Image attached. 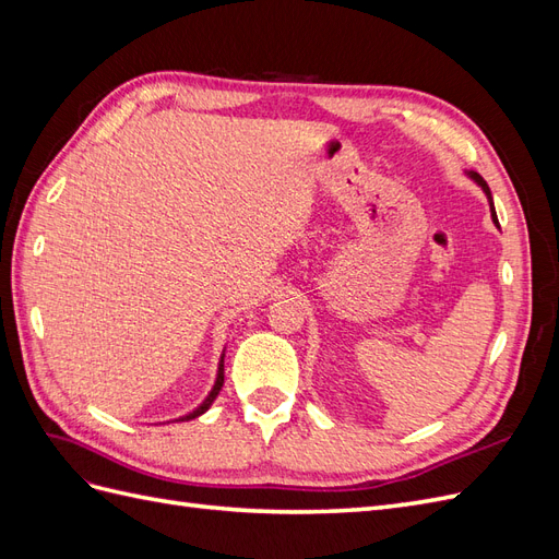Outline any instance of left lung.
Wrapping results in <instances>:
<instances>
[{
  "label": "left lung",
  "mask_w": 559,
  "mask_h": 559,
  "mask_svg": "<svg viewBox=\"0 0 559 559\" xmlns=\"http://www.w3.org/2000/svg\"><path fill=\"white\" fill-rule=\"evenodd\" d=\"M473 179H476V181L483 186V191H485V193H487V198H489V207H492V218H495V224H499V222H497V214H495V205H492V193H489V186H487V183H485V179H483L480 175H476V173H473Z\"/></svg>",
  "instance_id": "8db88e82"
}]
</instances>
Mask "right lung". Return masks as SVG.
<instances>
[{
  "label": "right lung",
  "mask_w": 559,
  "mask_h": 559,
  "mask_svg": "<svg viewBox=\"0 0 559 559\" xmlns=\"http://www.w3.org/2000/svg\"><path fill=\"white\" fill-rule=\"evenodd\" d=\"M222 386H224V359H222V364H218V376H216V382H214V389L210 392V396L200 403V408H195L193 413H189L186 417H181L179 421H189V419H193V417H198V415L205 413V411L210 408V405H212V401L216 399V394L222 392Z\"/></svg>",
  "instance_id": "obj_1"
}]
</instances>
